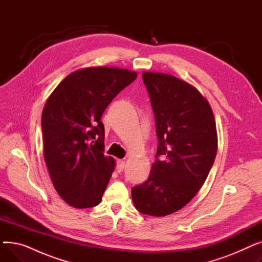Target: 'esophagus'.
Instances as JSON below:
<instances>
[{
	"instance_id": "esophagus-1",
	"label": "esophagus",
	"mask_w": 262,
	"mask_h": 262,
	"mask_svg": "<svg viewBox=\"0 0 262 262\" xmlns=\"http://www.w3.org/2000/svg\"><path fill=\"white\" fill-rule=\"evenodd\" d=\"M124 168H125V161L118 160V162H117V170H118V172L121 173L124 170Z\"/></svg>"
}]
</instances>
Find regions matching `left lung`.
I'll return each instance as SVG.
<instances>
[{
  "instance_id": "left-lung-1",
  "label": "left lung",
  "mask_w": 262,
  "mask_h": 262,
  "mask_svg": "<svg viewBox=\"0 0 262 262\" xmlns=\"http://www.w3.org/2000/svg\"><path fill=\"white\" fill-rule=\"evenodd\" d=\"M158 148L147 181L132 189L136 209L164 216L186 206L212 167L217 135L212 109L200 91L175 76L144 72Z\"/></svg>"
}]
</instances>
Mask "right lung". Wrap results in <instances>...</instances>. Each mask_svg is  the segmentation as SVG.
<instances>
[{"label": "right lung", "instance_id": "add662e5", "mask_svg": "<svg viewBox=\"0 0 262 262\" xmlns=\"http://www.w3.org/2000/svg\"><path fill=\"white\" fill-rule=\"evenodd\" d=\"M137 73L126 69L93 67L69 74L45 105V160L59 196L72 207L101 203L115 170V159L104 155L102 115Z\"/></svg>", "mask_w": 262, "mask_h": 262}]
</instances>
